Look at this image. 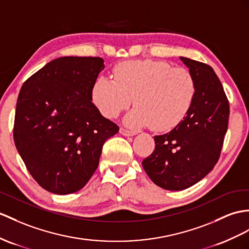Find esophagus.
<instances>
[{"label":"esophagus","mask_w":249,"mask_h":249,"mask_svg":"<svg viewBox=\"0 0 249 249\" xmlns=\"http://www.w3.org/2000/svg\"><path fill=\"white\" fill-rule=\"evenodd\" d=\"M120 133L124 136H133V135L136 134L135 131H131V130L125 129V128H120Z\"/></svg>","instance_id":"obj_1"}]
</instances>
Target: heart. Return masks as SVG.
<instances>
[{
    "mask_svg": "<svg viewBox=\"0 0 249 249\" xmlns=\"http://www.w3.org/2000/svg\"><path fill=\"white\" fill-rule=\"evenodd\" d=\"M196 92L191 72L184 68L154 60H135L118 64L114 80L99 77L93 84V100L107 118H116L132 101L136 107L125 124L134 128L152 125L167 130L179 123Z\"/></svg>",
    "mask_w": 249,
    "mask_h": 249,
    "instance_id": "heart-1",
    "label": "heart"
}]
</instances>
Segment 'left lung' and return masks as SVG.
I'll use <instances>...</instances> for the list:
<instances>
[{
    "mask_svg": "<svg viewBox=\"0 0 249 249\" xmlns=\"http://www.w3.org/2000/svg\"><path fill=\"white\" fill-rule=\"evenodd\" d=\"M179 58L195 79V96L179 124L166 134L154 136L153 153L142 160L151 180L172 191L193 186L213 169L229 118V102L213 69L196 60Z\"/></svg>",
    "mask_w": 249,
    "mask_h": 249,
    "instance_id": "obj_1",
    "label": "left lung"
}]
</instances>
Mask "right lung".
I'll return each mask as SVG.
<instances>
[{
  "label": "right lung",
  "mask_w": 249,
  "mask_h": 249,
  "mask_svg": "<svg viewBox=\"0 0 249 249\" xmlns=\"http://www.w3.org/2000/svg\"><path fill=\"white\" fill-rule=\"evenodd\" d=\"M104 69L99 57H61L20 89L15 144L30 175L54 195L82 189L99 165L104 143L119 131L92 102L93 84Z\"/></svg>",
  "instance_id": "1"
}]
</instances>
